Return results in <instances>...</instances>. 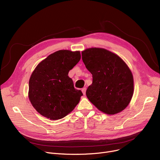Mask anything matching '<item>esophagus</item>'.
<instances>
[{"label": "esophagus", "instance_id": "34e87169", "mask_svg": "<svg viewBox=\"0 0 160 160\" xmlns=\"http://www.w3.org/2000/svg\"><path fill=\"white\" fill-rule=\"evenodd\" d=\"M82 92L84 95H86V88H83L82 89Z\"/></svg>", "mask_w": 160, "mask_h": 160}]
</instances>
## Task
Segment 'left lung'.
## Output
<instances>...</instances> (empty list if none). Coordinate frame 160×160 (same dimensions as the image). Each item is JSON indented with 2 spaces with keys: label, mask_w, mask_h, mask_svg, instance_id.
Here are the masks:
<instances>
[{
  "label": "left lung",
  "mask_w": 160,
  "mask_h": 160,
  "mask_svg": "<svg viewBox=\"0 0 160 160\" xmlns=\"http://www.w3.org/2000/svg\"><path fill=\"white\" fill-rule=\"evenodd\" d=\"M82 58L93 77L86 90L89 101L107 114L122 112L134 92L133 76L129 67L118 55L104 48H88L82 52Z\"/></svg>",
  "instance_id": "obj_1"
}]
</instances>
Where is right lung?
<instances>
[{
	"mask_svg": "<svg viewBox=\"0 0 160 160\" xmlns=\"http://www.w3.org/2000/svg\"><path fill=\"white\" fill-rule=\"evenodd\" d=\"M80 51L59 50L34 68L29 82V99L37 112L48 119L63 118L74 110L83 95L74 88L68 72L80 60Z\"/></svg>",
	"mask_w": 160,
	"mask_h": 160,
	"instance_id": "obj_1",
	"label": "right lung"
}]
</instances>
